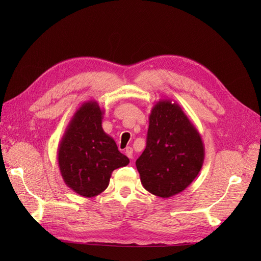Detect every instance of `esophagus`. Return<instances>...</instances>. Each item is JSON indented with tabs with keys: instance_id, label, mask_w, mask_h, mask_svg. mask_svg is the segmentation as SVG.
<instances>
[{
	"instance_id": "1",
	"label": "esophagus",
	"mask_w": 261,
	"mask_h": 261,
	"mask_svg": "<svg viewBox=\"0 0 261 261\" xmlns=\"http://www.w3.org/2000/svg\"><path fill=\"white\" fill-rule=\"evenodd\" d=\"M124 152H125V154H126L127 157H129L130 159H132V153H134V150H132L131 147H126Z\"/></svg>"
}]
</instances>
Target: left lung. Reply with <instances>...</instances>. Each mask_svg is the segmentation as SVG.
Segmentation results:
<instances>
[{
	"label": "left lung",
	"instance_id": "left-lung-1",
	"mask_svg": "<svg viewBox=\"0 0 261 261\" xmlns=\"http://www.w3.org/2000/svg\"><path fill=\"white\" fill-rule=\"evenodd\" d=\"M205 148L196 126L170 99H160L149 115L145 151L137 159L142 186L168 198L191 185L202 169Z\"/></svg>",
	"mask_w": 261,
	"mask_h": 261
}]
</instances>
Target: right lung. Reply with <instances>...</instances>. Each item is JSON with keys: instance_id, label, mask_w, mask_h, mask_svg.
I'll return each instance as SVG.
<instances>
[{"instance_id": "add662e5", "label": "right lung", "mask_w": 261, "mask_h": 261, "mask_svg": "<svg viewBox=\"0 0 261 261\" xmlns=\"http://www.w3.org/2000/svg\"><path fill=\"white\" fill-rule=\"evenodd\" d=\"M103 113L96 101L82 104L58 146V166L65 184L84 197L104 192L112 171L130 163L104 132Z\"/></svg>"}]
</instances>
